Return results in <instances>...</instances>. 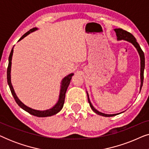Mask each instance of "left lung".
Listing matches in <instances>:
<instances>
[{
    "mask_svg": "<svg viewBox=\"0 0 149 149\" xmlns=\"http://www.w3.org/2000/svg\"><path fill=\"white\" fill-rule=\"evenodd\" d=\"M115 31L117 34V39L118 40H125L127 41H129L131 42L135 46V47L137 49L138 53H139L140 57V64H141V68H140V79H141V85H140V90H141L142 85H143V80H144V64H145V60H144V54L143 51L142 50V49L140 48L139 44L138 43V42L136 41V39L135 37L130 33V32L126 31L122 29V28H116L115 29ZM87 94V97H88V102L89 103V105L91 108V109L95 112V113L99 115L104 116V117H113V116L117 115V114H113V115H107V114L100 113V112L97 111L94 107H93V105L91 104L90 100H89L88 93Z\"/></svg>",
    "mask_w": 149,
    "mask_h": 149,
    "instance_id": "1",
    "label": "left lung"
}]
</instances>
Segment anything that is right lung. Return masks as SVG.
Instances as JSON below:
<instances>
[{
	"label": "right lung",
	"instance_id": "1",
	"mask_svg": "<svg viewBox=\"0 0 149 149\" xmlns=\"http://www.w3.org/2000/svg\"><path fill=\"white\" fill-rule=\"evenodd\" d=\"M36 30H37V28H32V29H30L29 31L26 32V33L19 38L18 41H19L20 40H22V38H24L25 36H27L28 34H29L30 32H33ZM13 48H12L11 52V53H10V55L9 57V64H8L7 73L8 85H9L10 90H11V93H12V95H13L14 99H15L16 103H17V104L19 105V107H21L22 109H24V111H26V112H28V113L31 114V115H32L36 116V117H49V116L56 115V114H57L58 112H60L61 111V109H62L63 106H64V100H65V95H66L67 88H68V85H69V84H70V80H71V79H72L73 74L72 73V74H68L67 77H64V79L62 80V85H61L60 96H59V100L54 107L52 108L51 109L46 110V111H36V110L30 109V108L26 107V105H24V104L22 103L19 99H18V97H17V95H16V94H15V91H14L13 86H12V85H11V59H12V56H13Z\"/></svg>",
	"mask_w": 149,
	"mask_h": 149
}]
</instances>
